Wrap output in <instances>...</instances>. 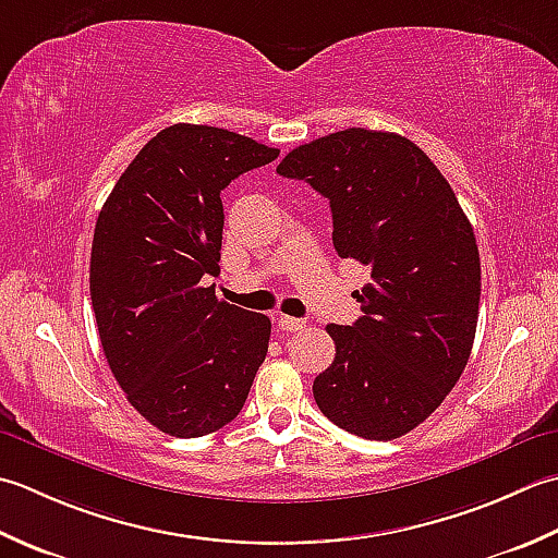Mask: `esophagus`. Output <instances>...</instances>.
I'll use <instances>...</instances> for the list:
<instances>
[{
    "label": "esophagus",
    "instance_id": "1",
    "mask_svg": "<svg viewBox=\"0 0 558 558\" xmlns=\"http://www.w3.org/2000/svg\"><path fill=\"white\" fill-rule=\"evenodd\" d=\"M277 323L283 332H295V329L305 327V320H301V317H291V315H279Z\"/></svg>",
    "mask_w": 558,
    "mask_h": 558
}]
</instances>
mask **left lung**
<instances>
[{
  "label": "left lung",
  "mask_w": 558,
  "mask_h": 558,
  "mask_svg": "<svg viewBox=\"0 0 558 558\" xmlns=\"http://www.w3.org/2000/svg\"><path fill=\"white\" fill-rule=\"evenodd\" d=\"M329 199L339 257L371 269L363 315L327 325L332 366L313 383L320 412L349 434L392 440L428 418L468 366L482 267L472 223L414 142L349 128L277 166Z\"/></svg>",
  "instance_id": "8db88e82"
}]
</instances>
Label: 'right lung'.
<instances>
[{
  "mask_svg": "<svg viewBox=\"0 0 558 558\" xmlns=\"http://www.w3.org/2000/svg\"><path fill=\"white\" fill-rule=\"evenodd\" d=\"M279 156L250 136L170 124L120 175L90 245L100 347L130 404L175 438L219 430L241 412L271 323L216 299L221 190Z\"/></svg>",
  "mask_w": 558,
  "mask_h": 558,
  "instance_id": "1",
  "label": "right lung"
}]
</instances>
